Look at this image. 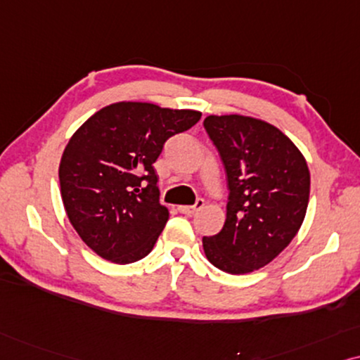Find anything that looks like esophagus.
<instances>
[{"label": "esophagus", "instance_id": "obj_1", "mask_svg": "<svg viewBox=\"0 0 360 360\" xmlns=\"http://www.w3.org/2000/svg\"><path fill=\"white\" fill-rule=\"evenodd\" d=\"M204 207V200L202 199H198V202H195L194 205H179L177 207V210H179L181 214H194L198 212L199 209Z\"/></svg>", "mask_w": 360, "mask_h": 360}]
</instances>
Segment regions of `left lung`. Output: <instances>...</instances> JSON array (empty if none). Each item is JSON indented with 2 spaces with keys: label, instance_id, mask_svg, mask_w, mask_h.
Listing matches in <instances>:
<instances>
[{
  "label": "left lung",
  "instance_id": "8db88e82",
  "mask_svg": "<svg viewBox=\"0 0 360 360\" xmlns=\"http://www.w3.org/2000/svg\"><path fill=\"white\" fill-rule=\"evenodd\" d=\"M227 174L229 202L217 236L204 237L207 260L245 275L276 258L303 224L311 176L293 141L271 123L245 115L204 120Z\"/></svg>",
  "mask_w": 360,
  "mask_h": 360
}]
</instances>
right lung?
Segmentation results:
<instances>
[{"instance_id":"right-lung-1","label":"right lung","mask_w":360,"mask_h":360,"mask_svg":"<svg viewBox=\"0 0 360 360\" xmlns=\"http://www.w3.org/2000/svg\"><path fill=\"white\" fill-rule=\"evenodd\" d=\"M200 115L117 102L72 135L59 165L62 202L72 227L98 257L127 265L153 250L169 219L153 165L167 138L189 130Z\"/></svg>"}]
</instances>
